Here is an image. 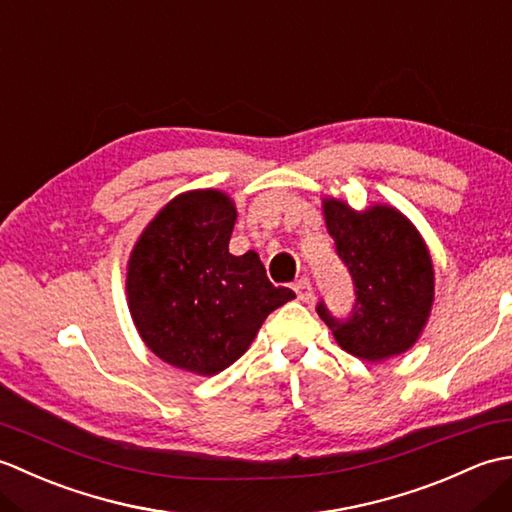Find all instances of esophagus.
Returning a JSON list of instances; mask_svg holds the SVG:
<instances>
[{
    "instance_id": "34e87169",
    "label": "esophagus",
    "mask_w": 512,
    "mask_h": 512,
    "mask_svg": "<svg viewBox=\"0 0 512 512\" xmlns=\"http://www.w3.org/2000/svg\"><path fill=\"white\" fill-rule=\"evenodd\" d=\"M295 292H297L299 301H303V303L314 299V288H312V281L308 277H301L295 281Z\"/></svg>"
}]
</instances>
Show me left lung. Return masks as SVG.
I'll use <instances>...</instances> for the list:
<instances>
[{
  "mask_svg": "<svg viewBox=\"0 0 512 512\" xmlns=\"http://www.w3.org/2000/svg\"><path fill=\"white\" fill-rule=\"evenodd\" d=\"M323 211L336 255L350 270L354 303L336 317L319 301V317L345 352L369 363L409 350L433 303V266L422 237L389 206L354 213L339 200H325Z\"/></svg>",
  "mask_w": 512,
  "mask_h": 512,
  "instance_id": "8db88e82",
  "label": "left lung"
}]
</instances>
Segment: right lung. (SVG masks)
<instances>
[{
	"label": "right lung",
	"instance_id": "1",
	"mask_svg": "<svg viewBox=\"0 0 512 512\" xmlns=\"http://www.w3.org/2000/svg\"><path fill=\"white\" fill-rule=\"evenodd\" d=\"M235 206L220 191L178 195L129 259L127 297L136 328L162 361L213 376L246 352L270 312L295 299L273 286L257 253H228Z\"/></svg>",
	"mask_w": 512,
	"mask_h": 512
}]
</instances>
